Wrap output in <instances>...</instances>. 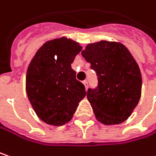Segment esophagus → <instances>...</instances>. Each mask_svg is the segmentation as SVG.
I'll return each mask as SVG.
<instances>
[{"mask_svg":"<svg viewBox=\"0 0 156 156\" xmlns=\"http://www.w3.org/2000/svg\"><path fill=\"white\" fill-rule=\"evenodd\" d=\"M83 84H84V86H85V88H86V89L89 87V82H88V81H87V80L83 81Z\"/></svg>","mask_w":156,"mask_h":156,"instance_id":"obj_1","label":"esophagus"}]
</instances>
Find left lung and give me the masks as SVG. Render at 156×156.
<instances>
[{"label":"left lung","mask_w":156,"mask_h":156,"mask_svg":"<svg viewBox=\"0 0 156 156\" xmlns=\"http://www.w3.org/2000/svg\"><path fill=\"white\" fill-rule=\"evenodd\" d=\"M82 54L98 75V86L87 92L97 119L107 126L126 120L141 94L136 60L123 44L105 40L89 44Z\"/></svg>","instance_id":"obj_1"}]
</instances>
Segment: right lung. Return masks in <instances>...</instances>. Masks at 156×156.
I'll list each match as a JSON object with an SVG mask.
<instances>
[{
	"mask_svg": "<svg viewBox=\"0 0 156 156\" xmlns=\"http://www.w3.org/2000/svg\"><path fill=\"white\" fill-rule=\"evenodd\" d=\"M82 49L66 37L55 38L44 44L28 66L29 101L37 117L48 125L60 126L69 122L86 96L84 85L76 80L71 67Z\"/></svg>",
	"mask_w": 156,
	"mask_h": 156,
	"instance_id": "right-lung-1",
	"label": "right lung"
}]
</instances>
